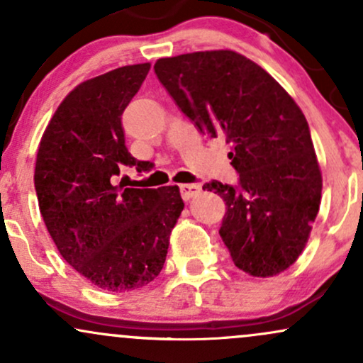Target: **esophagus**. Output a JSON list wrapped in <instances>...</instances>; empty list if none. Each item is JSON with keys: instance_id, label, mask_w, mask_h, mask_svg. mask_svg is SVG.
<instances>
[{"instance_id": "esophagus-1", "label": "esophagus", "mask_w": 363, "mask_h": 363, "mask_svg": "<svg viewBox=\"0 0 363 363\" xmlns=\"http://www.w3.org/2000/svg\"><path fill=\"white\" fill-rule=\"evenodd\" d=\"M179 189H181L182 198L191 199V198H194V196L199 194V191H201V186H199V184H181V186H179Z\"/></svg>"}]
</instances>
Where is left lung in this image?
Listing matches in <instances>:
<instances>
[{
	"mask_svg": "<svg viewBox=\"0 0 363 363\" xmlns=\"http://www.w3.org/2000/svg\"><path fill=\"white\" fill-rule=\"evenodd\" d=\"M158 80L203 135L230 145L235 186L206 182L225 201L220 227L239 269L273 277L297 261L320 205L323 177L309 124L261 66L234 51L162 57Z\"/></svg>",
	"mask_w": 363,
	"mask_h": 363,
	"instance_id": "left-lung-1",
	"label": "left lung"
}]
</instances>
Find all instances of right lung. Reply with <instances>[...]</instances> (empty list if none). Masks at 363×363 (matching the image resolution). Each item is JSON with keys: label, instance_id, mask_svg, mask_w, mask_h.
Segmentation results:
<instances>
[{"label": "right lung", "instance_id": "obj_1", "mask_svg": "<svg viewBox=\"0 0 363 363\" xmlns=\"http://www.w3.org/2000/svg\"><path fill=\"white\" fill-rule=\"evenodd\" d=\"M148 72L143 62L80 83L54 112L37 152L35 193L57 251L107 291L155 280L184 208L177 186L112 184L123 165L138 172L148 165L128 152L121 123Z\"/></svg>", "mask_w": 363, "mask_h": 363}]
</instances>
